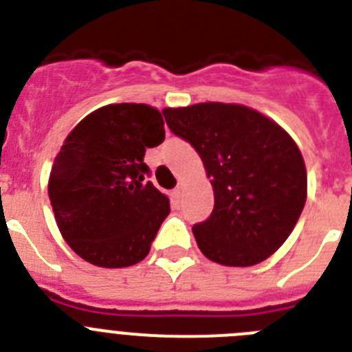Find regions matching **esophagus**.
<instances>
[{"label": "esophagus", "mask_w": 352, "mask_h": 352, "mask_svg": "<svg viewBox=\"0 0 352 352\" xmlns=\"http://www.w3.org/2000/svg\"><path fill=\"white\" fill-rule=\"evenodd\" d=\"M179 201H182V188H174V190L170 192V203H173L174 208H178Z\"/></svg>", "instance_id": "esophagus-1"}]
</instances>
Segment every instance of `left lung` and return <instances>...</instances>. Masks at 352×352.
Listing matches in <instances>:
<instances>
[{"instance_id": "obj_1", "label": "left lung", "mask_w": 352, "mask_h": 352, "mask_svg": "<svg viewBox=\"0 0 352 352\" xmlns=\"http://www.w3.org/2000/svg\"><path fill=\"white\" fill-rule=\"evenodd\" d=\"M176 135L190 142L214 194L210 219L192 227L213 263L254 266L284 245L307 201L300 148L278 123L241 104L166 107Z\"/></svg>"}]
</instances>
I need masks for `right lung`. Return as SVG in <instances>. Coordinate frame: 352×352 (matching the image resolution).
I'll return each instance as SVG.
<instances>
[{"label":"right lung","mask_w":352,"mask_h":352,"mask_svg":"<svg viewBox=\"0 0 352 352\" xmlns=\"http://www.w3.org/2000/svg\"><path fill=\"white\" fill-rule=\"evenodd\" d=\"M166 138L158 109L109 104L80 120L56 155L49 199L61 236L84 261L126 268L148 256L169 197L146 182V148Z\"/></svg>","instance_id":"add662e5"}]
</instances>
